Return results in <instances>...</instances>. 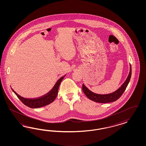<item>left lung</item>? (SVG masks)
Returning a JSON list of instances; mask_svg holds the SVG:
<instances>
[{
    "label": "left lung",
    "mask_w": 146,
    "mask_h": 146,
    "mask_svg": "<svg viewBox=\"0 0 146 146\" xmlns=\"http://www.w3.org/2000/svg\"><path fill=\"white\" fill-rule=\"evenodd\" d=\"M132 74V68L131 64H129V72L128 73V76L125 81L124 83L119 88L114 92L108 94H98L94 93L90 90L84 84L82 86V90L86 95V96L88 98L89 100L101 103H110V102H115L124 93L127 86H128V83L131 79Z\"/></svg>",
    "instance_id": "1"
}]
</instances>
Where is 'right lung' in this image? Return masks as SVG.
Returning <instances> with one entry per match:
<instances>
[{
	"label": "right lung",
	"mask_w": 146,
	"mask_h": 146,
	"mask_svg": "<svg viewBox=\"0 0 146 146\" xmlns=\"http://www.w3.org/2000/svg\"><path fill=\"white\" fill-rule=\"evenodd\" d=\"M65 75H66L62 76L58 80L55 85L53 86V88L50 91V92L43 96L37 98L30 99L21 97V96L19 95L12 88V89L14 93H15V94L17 96V97L25 105L31 108H39L40 107L46 106L54 101L57 96L60 84Z\"/></svg>",
	"instance_id": "right-lung-1"
}]
</instances>
